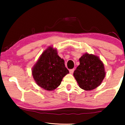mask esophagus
<instances>
[{
    "label": "esophagus",
    "instance_id": "esophagus-1",
    "mask_svg": "<svg viewBox=\"0 0 125 125\" xmlns=\"http://www.w3.org/2000/svg\"><path fill=\"white\" fill-rule=\"evenodd\" d=\"M74 69H70L69 70V73H71V74H72V73L74 72Z\"/></svg>",
    "mask_w": 125,
    "mask_h": 125
}]
</instances>
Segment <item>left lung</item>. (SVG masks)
<instances>
[{"mask_svg":"<svg viewBox=\"0 0 125 125\" xmlns=\"http://www.w3.org/2000/svg\"><path fill=\"white\" fill-rule=\"evenodd\" d=\"M80 65L73 73L82 89L91 90L100 86L105 77V66L97 56L85 53L79 59Z\"/></svg>","mask_w":125,"mask_h":125,"instance_id":"left-lung-1","label":"left lung"}]
</instances>
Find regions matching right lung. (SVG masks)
I'll return each mask as SVG.
<instances>
[{
    "instance_id": "add662e5",
    "label": "right lung",
    "mask_w": 125,
    "mask_h": 125,
    "mask_svg": "<svg viewBox=\"0 0 125 125\" xmlns=\"http://www.w3.org/2000/svg\"><path fill=\"white\" fill-rule=\"evenodd\" d=\"M64 62L58 55L57 49L51 46L47 48L32 69L33 78L37 85L48 91L57 88L63 77L69 73Z\"/></svg>"
}]
</instances>
